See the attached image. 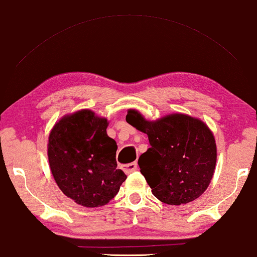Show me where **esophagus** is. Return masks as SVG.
<instances>
[{
	"instance_id": "34e87169",
	"label": "esophagus",
	"mask_w": 257,
	"mask_h": 257,
	"mask_svg": "<svg viewBox=\"0 0 257 257\" xmlns=\"http://www.w3.org/2000/svg\"><path fill=\"white\" fill-rule=\"evenodd\" d=\"M123 170L126 174H130L132 173V172L137 171L138 170V164L137 163H130V164H126V165L123 166Z\"/></svg>"
}]
</instances>
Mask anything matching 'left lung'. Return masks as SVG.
I'll list each match as a JSON object with an SVG mask.
<instances>
[{
	"mask_svg": "<svg viewBox=\"0 0 257 257\" xmlns=\"http://www.w3.org/2000/svg\"><path fill=\"white\" fill-rule=\"evenodd\" d=\"M126 121L148 136L150 148L138 164L157 199L181 205L203 195L216 164L215 139L203 120L184 113L147 120L128 109Z\"/></svg>",
	"mask_w": 257,
	"mask_h": 257,
	"instance_id": "1",
	"label": "left lung"
}]
</instances>
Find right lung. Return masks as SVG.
<instances>
[{"mask_svg": "<svg viewBox=\"0 0 257 257\" xmlns=\"http://www.w3.org/2000/svg\"><path fill=\"white\" fill-rule=\"evenodd\" d=\"M108 120L89 109L66 115L49 136L48 157L60 190L84 207L108 204L126 175L117 168V145L107 134Z\"/></svg>", "mask_w": 257, "mask_h": 257, "instance_id": "right-lung-1", "label": "right lung"}]
</instances>
